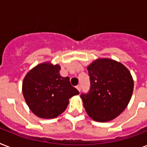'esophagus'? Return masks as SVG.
I'll return each mask as SVG.
<instances>
[{
    "instance_id": "34e87169",
    "label": "esophagus",
    "mask_w": 147,
    "mask_h": 147,
    "mask_svg": "<svg viewBox=\"0 0 147 147\" xmlns=\"http://www.w3.org/2000/svg\"><path fill=\"white\" fill-rule=\"evenodd\" d=\"M76 88L78 90V92H81V85H78V86H76Z\"/></svg>"
}]
</instances>
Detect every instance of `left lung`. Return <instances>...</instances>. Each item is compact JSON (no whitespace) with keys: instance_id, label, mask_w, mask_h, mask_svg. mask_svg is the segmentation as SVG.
Wrapping results in <instances>:
<instances>
[{"instance_id":"left-lung-1","label":"left lung","mask_w":147,"mask_h":147,"mask_svg":"<svg viewBox=\"0 0 147 147\" xmlns=\"http://www.w3.org/2000/svg\"><path fill=\"white\" fill-rule=\"evenodd\" d=\"M91 81L89 93L82 94L88 115L98 122H108L127 107L134 91V79L121 62L99 58L87 66Z\"/></svg>"}]
</instances>
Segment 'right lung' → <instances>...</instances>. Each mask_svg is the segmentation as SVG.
Returning a JSON list of instances; mask_svg holds the SVG:
<instances>
[{
	"label": "right lung",
	"mask_w": 147,
	"mask_h": 147,
	"mask_svg": "<svg viewBox=\"0 0 147 147\" xmlns=\"http://www.w3.org/2000/svg\"><path fill=\"white\" fill-rule=\"evenodd\" d=\"M59 64H38L26 73L22 92L26 105L36 116L43 119L57 117L69 105V98L78 95L69 77H62Z\"/></svg>",
	"instance_id": "right-lung-1"
}]
</instances>
